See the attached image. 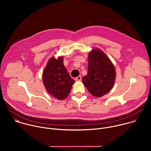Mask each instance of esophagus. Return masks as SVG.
I'll return each mask as SVG.
<instances>
[{
  "label": "esophagus",
  "mask_w": 151,
  "mask_h": 151,
  "mask_svg": "<svg viewBox=\"0 0 151 151\" xmlns=\"http://www.w3.org/2000/svg\"><path fill=\"white\" fill-rule=\"evenodd\" d=\"M81 79H82V77H81V75H79V76H78L77 78H75V81H81Z\"/></svg>",
  "instance_id": "34e87169"
}]
</instances>
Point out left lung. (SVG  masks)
<instances>
[{
  "mask_svg": "<svg viewBox=\"0 0 151 151\" xmlns=\"http://www.w3.org/2000/svg\"><path fill=\"white\" fill-rule=\"evenodd\" d=\"M116 72L113 63L101 50L94 48L88 53L87 75L82 82L94 96L100 97L114 87Z\"/></svg>",
  "mask_w": 151,
  "mask_h": 151,
  "instance_id": "8db88e82",
  "label": "left lung"
}]
</instances>
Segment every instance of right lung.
I'll return each mask as SVG.
<instances>
[{"instance_id":"obj_1","label":"right lung","mask_w":151,"mask_h":151,"mask_svg":"<svg viewBox=\"0 0 151 151\" xmlns=\"http://www.w3.org/2000/svg\"><path fill=\"white\" fill-rule=\"evenodd\" d=\"M42 79L48 93L59 100L66 99L75 81L63 64V57L51 58L43 72Z\"/></svg>"}]
</instances>
